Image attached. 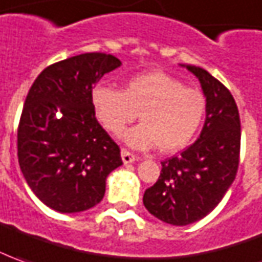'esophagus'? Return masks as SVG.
Returning <instances> with one entry per match:
<instances>
[{"instance_id":"obj_1","label":"esophagus","mask_w":262,"mask_h":262,"mask_svg":"<svg viewBox=\"0 0 262 262\" xmlns=\"http://www.w3.org/2000/svg\"><path fill=\"white\" fill-rule=\"evenodd\" d=\"M122 161H123V163H132V162L136 161V156L133 154H130L129 150L122 149Z\"/></svg>"}]
</instances>
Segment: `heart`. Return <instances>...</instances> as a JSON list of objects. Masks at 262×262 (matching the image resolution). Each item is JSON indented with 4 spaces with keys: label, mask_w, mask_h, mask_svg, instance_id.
Listing matches in <instances>:
<instances>
[{
    "label": "heart",
    "mask_w": 262,
    "mask_h": 262,
    "mask_svg": "<svg viewBox=\"0 0 262 262\" xmlns=\"http://www.w3.org/2000/svg\"><path fill=\"white\" fill-rule=\"evenodd\" d=\"M94 113L106 129L119 135L136 117L142 123L123 135L133 149L158 145L172 154L191 143L205 117V96L185 87L181 80L163 71H146L127 80L124 90L99 84L92 92Z\"/></svg>",
    "instance_id": "heart-1"
}]
</instances>
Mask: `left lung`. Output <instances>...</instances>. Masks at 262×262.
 Here are the masks:
<instances>
[{"mask_svg": "<svg viewBox=\"0 0 262 262\" xmlns=\"http://www.w3.org/2000/svg\"><path fill=\"white\" fill-rule=\"evenodd\" d=\"M182 67L201 83L205 123L193 145L161 162L159 179L143 195L149 212L178 227L202 220L220 204L235 179L241 146L239 113L228 89L201 67Z\"/></svg>", "mask_w": 262, "mask_h": 262, "instance_id": "left-lung-1", "label": "left lung"}]
</instances>
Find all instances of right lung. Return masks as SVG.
Masks as SVG:
<instances>
[{"label": "right lung", "instance_id": "1", "mask_svg": "<svg viewBox=\"0 0 262 262\" xmlns=\"http://www.w3.org/2000/svg\"><path fill=\"white\" fill-rule=\"evenodd\" d=\"M120 64L104 53L70 57L44 69L27 94L17 133L19 168L34 195L57 212L97 205L108 173L123 163L92 103L94 84Z\"/></svg>", "mask_w": 262, "mask_h": 262}]
</instances>
